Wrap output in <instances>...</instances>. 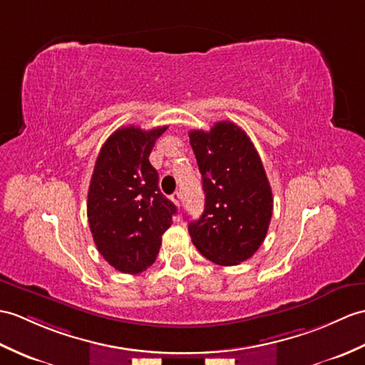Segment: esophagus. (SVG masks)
I'll return each mask as SVG.
<instances>
[{"mask_svg":"<svg viewBox=\"0 0 365 365\" xmlns=\"http://www.w3.org/2000/svg\"><path fill=\"white\" fill-rule=\"evenodd\" d=\"M171 199H173V202L175 203L177 207H180V205H182V192H179V191L174 192L173 196H171Z\"/></svg>","mask_w":365,"mask_h":365,"instance_id":"esophagus-1","label":"esophagus"}]
</instances>
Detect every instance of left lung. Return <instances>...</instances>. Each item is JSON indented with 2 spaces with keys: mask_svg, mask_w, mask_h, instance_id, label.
<instances>
[{
  "mask_svg": "<svg viewBox=\"0 0 365 365\" xmlns=\"http://www.w3.org/2000/svg\"><path fill=\"white\" fill-rule=\"evenodd\" d=\"M190 143L205 192V210L188 224L191 241L207 259L236 266L259 249L272 217L264 166L247 133L230 121L191 130Z\"/></svg>",
  "mask_w": 365,
  "mask_h": 365,
  "instance_id": "8db88e82",
  "label": "left lung"
}]
</instances>
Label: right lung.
Segmentation results:
<instances>
[{
  "mask_svg": "<svg viewBox=\"0 0 365 365\" xmlns=\"http://www.w3.org/2000/svg\"><path fill=\"white\" fill-rule=\"evenodd\" d=\"M166 125L121 127L101 148L93 169L87 216L101 255L124 274H140L155 261L162 236L177 213L158 188L149 155Z\"/></svg>",
  "mask_w": 365,
  "mask_h": 365,
  "instance_id": "right-lung-1",
  "label": "right lung"
}]
</instances>
